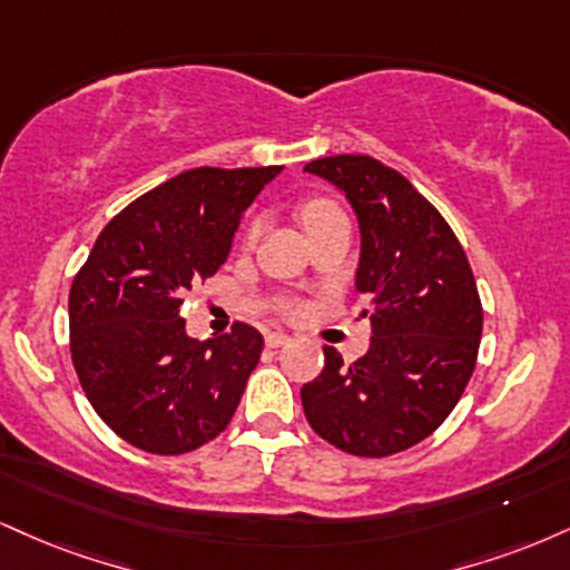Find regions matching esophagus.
Masks as SVG:
<instances>
[{
    "mask_svg": "<svg viewBox=\"0 0 570 570\" xmlns=\"http://www.w3.org/2000/svg\"><path fill=\"white\" fill-rule=\"evenodd\" d=\"M289 340H292L289 334H284V332H267L265 334V345L267 347H281V345H286Z\"/></svg>",
    "mask_w": 570,
    "mask_h": 570,
    "instance_id": "obj_1",
    "label": "esophagus"
}]
</instances>
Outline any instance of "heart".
<instances>
[{"instance_id": "b5f03b06", "label": "heart", "mask_w": 570, "mask_h": 570, "mask_svg": "<svg viewBox=\"0 0 570 570\" xmlns=\"http://www.w3.org/2000/svg\"><path fill=\"white\" fill-rule=\"evenodd\" d=\"M342 209L337 204L326 202V198H315V202H307L303 204V209H299V219H303L305 230H313L318 228V225H326V223H334V219H342ZM259 228H263V223L255 219V223L249 225V230H246V242L255 244L257 236H259Z\"/></svg>"}]
</instances>
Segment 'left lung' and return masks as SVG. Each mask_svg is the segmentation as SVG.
I'll use <instances>...</instances> for the list:
<instances>
[{
  "label": "left lung",
  "instance_id": "8db88e82",
  "mask_svg": "<svg viewBox=\"0 0 570 570\" xmlns=\"http://www.w3.org/2000/svg\"><path fill=\"white\" fill-rule=\"evenodd\" d=\"M305 173L342 190L361 230L355 292L372 324L363 358L324 347L303 409L324 441L355 456H390L441 428L468 387L483 307L468 255L433 204L372 156H326Z\"/></svg>",
  "mask_w": 570,
  "mask_h": 570
}]
</instances>
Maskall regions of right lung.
<instances>
[{
    "label": "right lung",
    "mask_w": 570,
    "mask_h": 570,
    "mask_svg": "<svg viewBox=\"0 0 570 570\" xmlns=\"http://www.w3.org/2000/svg\"><path fill=\"white\" fill-rule=\"evenodd\" d=\"M284 167L188 169L121 209L68 294L71 358L87 401L148 454H188L228 428L263 334L194 340L183 294L228 259L244 212Z\"/></svg>",
    "instance_id": "obj_1"
}]
</instances>
